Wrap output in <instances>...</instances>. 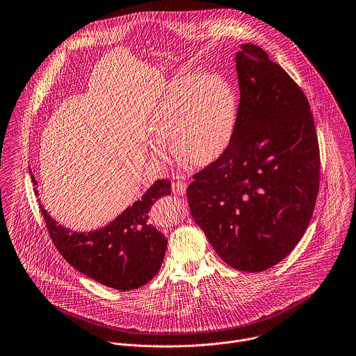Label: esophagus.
I'll use <instances>...</instances> for the list:
<instances>
[{"label":"esophagus","instance_id":"esophagus-1","mask_svg":"<svg viewBox=\"0 0 356 356\" xmlns=\"http://www.w3.org/2000/svg\"><path fill=\"white\" fill-rule=\"evenodd\" d=\"M186 188H187V184L184 181L177 180L172 184V193L176 195H183L186 193Z\"/></svg>","mask_w":356,"mask_h":356}]
</instances>
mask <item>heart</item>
Returning <instances> with one entry per match:
<instances>
[{
  "instance_id": "obj_1",
  "label": "heart",
  "mask_w": 356,
  "mask_h": 356,
  "mask_svg": "<svg viewBox=\"0 0 356 356\" xmlns=\"http://www.w3.org/2000/svg\"><path fill=\"white\" fill-rule=\"evenodd\" d=\"M238 113L232 84L219 74L181 73L168 81L152 104L147 127L156 144L149 155L168 158L170 143L180 162L200 168L215 162L229 147Z\"/></svg>"
}]
</instances>
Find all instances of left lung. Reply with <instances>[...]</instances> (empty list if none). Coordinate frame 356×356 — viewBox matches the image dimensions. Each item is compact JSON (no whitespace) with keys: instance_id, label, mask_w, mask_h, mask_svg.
<instances>
[{"instance_id":"8db88e82","label":"left lung","mask_w":356,"mask_h":356,"mask_svg":"<svg viewBox=\"0 0 356 356\" xmlns=\"http://www.w3.org/2000/svg\"><path fill=\"white\" fill-rule=\"evenodd\" d=\"M237 124L227 149L187 187L193 219L218 255L241 272L283 261L316 204L321 154L309 102L266 51L236 55Z\"/></svg>"}]
</instances>
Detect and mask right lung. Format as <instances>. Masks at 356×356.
Listing matches in <instances>:
<instances>
[{"label": "right lung", "mask_w": 356, "mask_h": 356, "mask_svg": "<svg viewBox=\"0 0 356 356\" xmlns=\"http://www.w3.org/2000/svg\"><path fill=\"white\" fill-rule=\"evenodd\" d=\"M31 181L37 184L34 176ZM170 180H156L115 220L88 233L72 232L58 225L41 204L40 209L54 245L67 264L99 284L129 291L147 284L161 269L168 240L148 223V212L158 198L170 194Z\"/></svg>", "instance_id": "obj_1"}]
</instances>
